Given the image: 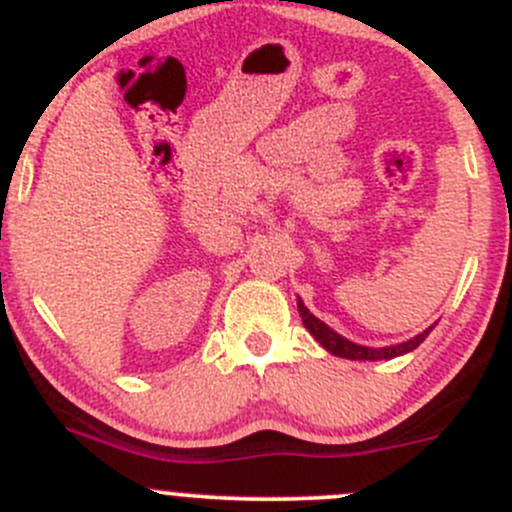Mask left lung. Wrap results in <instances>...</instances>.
<instances>
[{"label":"left lung","mask_w":512,"mask_h":512,"mask_svg":"<svg viewBox=\"0 0 512 512\" xmlns=\"http://www.w3.org/2000/svg\"><path fill=\"white\" fill-rule=\"evenodd\" d=\"M297 309H299V317H302V324L307 327V332L312 334L314 339H317L319 344H322L324 349H327L329 354L334 356H342V359H354V361H379V359H394V356H404L409 352H414L418 344L423 342V339L428 337V332H431L433 327L423 329L421 334H416V337L406 339V342H399V344H391V347H364V344H356V342H349L347 337H342V334L334 332L329 324H324L322 319L314 317L312 312H309L307 307H304L302 299L297 297Z\"/></svg>","instance_id":"left-lung-1"}]
</instances>
